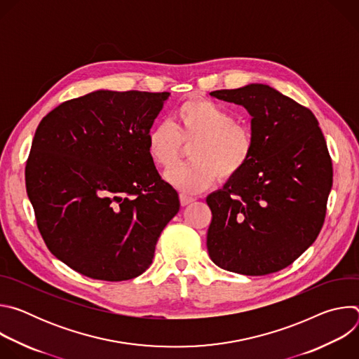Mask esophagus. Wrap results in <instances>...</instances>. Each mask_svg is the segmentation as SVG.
I'll use <instances>...</instances> for the list:
<instances>
[{"label":"esophagus","mask_w":359,"mask_h":359,"mask_svg":"<svg viewBox=\"0 0 359 359\" xmlns=\"http://www.w3.org/2000/svg\"><path fill=\"white\" fill-rule=\"evenodd\" d=\"M193 201H194L193 197L186 196V194H180V204H182V206H187V204H190Z\"/></svg>","instance_id":"34e87169"}]
</instances>
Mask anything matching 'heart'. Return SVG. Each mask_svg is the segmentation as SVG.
I'll return each instance as SVG.
<instances>
[{"label":"heart","mask_w":359,"mask_h":359,"mask_svg":"<svg viewBox=\"0 0 359 359\" xmlns=\"http://www.w3.org/2000/svg\"><path fill=\"white\" fill-rule=\"evenodd\" d=\"M190 146V165L168 172V182L184 194H196L213 186L219 177L237 176L251 161L255 137L251 128L237 122L231 109L206 97L183 102L173 121L153 125L146 136L147 155L153 165L169 170Z\"/></svg>","instance_id":"b5f03b06"}]
</instances>
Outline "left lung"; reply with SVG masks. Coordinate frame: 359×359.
I'll return each instance as SVG.
<instances>
[{"label":"left lung","mask_w":359,"mask_h":359,"mask_svg":"<svg viewBox=\"0 0 359 359\" xmlns=\"http://www.w3.org/2000/svg\"><path fill=\"white\" fill-rule=\"evenodd\" d=\"M243 105L255 149L250 163L208 196V251L223 270L267 276L294 263L318 237L332 161L314 114L263 83L210 92Z\"/></svg>","instance_id":"left-lung-1"}]
</instances>
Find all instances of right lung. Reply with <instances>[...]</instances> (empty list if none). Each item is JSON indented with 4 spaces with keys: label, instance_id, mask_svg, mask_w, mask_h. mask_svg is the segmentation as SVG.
Returning <instances> with one entry per match:
<instances>
[{
    "label": "right lung",
    "instance_id": "add662e5",
    "mask_svg": "<svg viewBox=\"0 0 359 359\" xmlns=\"http://www.w3.org/2000/svg\"><path fill=\"white\" fill-rule=\"evenodd\" d=\"M169 92L96 90L39 122L25 166L38 230L58 260L93 280L144 273L180 209L146 136Z\"/></svg>",
    "mask_w": 359,
    "mask_h": 359
}]
</instances>
